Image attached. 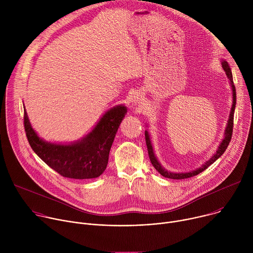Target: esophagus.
<instances>
[{"instance_id":"esophagus-1","label":"esophagus","mask_w":253,"mask_h":253,"mask_svg":"<svg viewBox=\"0 0 253 253\" xmlns=\"http://www.w3.org/2000/svg\"><path fill=\"white\" fill-rule=\"evenodd\" d=\"M141 100H142V97H141V95L139 94V93H136V94H134V96L132 97V105H134V106H140L141 105Z\"/></svg>"}]
</instances>
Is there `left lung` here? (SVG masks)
<instances>
[{"instance_id": "left-lung-1", "label": "left lung", "mask_w": 253, "mask_h": 253, "mask_svg": "<svg viewBox=\"0 0 253 253\" xmlns=\"http://www.w3.org/2000/svg\"><path fill=\"white\" fill-rule=\"evenodd\" d=\"M222 68L225 71L226 76L229 79V83L231 85V89H232V107L230 110V114H229V119L227 121V126L224 132V138L222 140V142L220 143V145L218 146L217 151L216 153H214V155L207 160L201 167L197 168L196 170L190 171V172H186V173H174V172H169L167 170H165L161 164L159 163V161L157 160L154 151H153V147H152V143H151V139L149 136L148 131H145V140H146V145H147V150H148V155L150 158V161L152 163V165L154 166V168L164 177L166 178H171V179H185V178H189V177H193L199 173H201L202 171H204L205 169H207L212 163H214L216 160H217L226 150V148L228 147V144L230 142V139L232 137V131H233V117H234V110H235V104H236V91H235V86L233 85V78H232V73L230 67L228 65V63L225 60H222L221 62Z\"/></svg>"}]
</instances>
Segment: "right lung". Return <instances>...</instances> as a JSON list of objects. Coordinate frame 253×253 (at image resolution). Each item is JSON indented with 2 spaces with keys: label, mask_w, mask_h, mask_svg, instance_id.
I'll use <instances>...</instances> for the list:
<instances>
[{
  "label": "right lung",
  "mask_w": 253,
  "mask_h": 253,
  "mask_svg": "<svg viewBox=\"0 0 253 253\" xmlns=\"http://www.w3.org/2000/svg\"><path fill=\"white\" fill-rule=\"evenodd\" d=\"M126 113L124 105L111 108L89 134L71 144L51 143L40 138L30 124L25 107L24 126L32 149L48 166L63 177L91 179L105 171L116 132Z\"/></svg>",
  "instance_id": "add662e5"
}]
</instances>
